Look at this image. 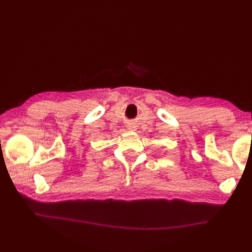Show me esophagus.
<instances>
[{"label": "esophagus", "mask_w": 252, "mask_h": 252, "mask_svg": "<svg viewBox=\"0 0 252 252\" xmlns=\"http://www.w3.org/2000/svg\"><path fill=\"white\" fill-rule=\"evenodd\" d=\"M127 129L131 131H135V126H127Z\"/></svg>", "instance_id": "esophagus-1"}]
</instances>
